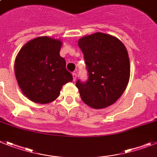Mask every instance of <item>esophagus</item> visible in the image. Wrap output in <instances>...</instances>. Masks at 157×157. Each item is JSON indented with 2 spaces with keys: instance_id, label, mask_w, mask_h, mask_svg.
<instances>
[{
  "instance_id": "1",
  "label": "esophagus",
  "mask_w": 157,
  "mask_h": 157,
  "mask_svg": "<svg viewBox=\"0 0 157 157\" xmlns=\"http://www.w3.org/2000/svg\"><path fill=\"white\" fill-rule=\"evenodd\" d=\"M72 78H73V81H76V72H72Z\"/></svg>"
}]
</instances>
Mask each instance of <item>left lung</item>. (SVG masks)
<instances>
[{"label": "left lung", "instance_id": "8db88e82", "mask_svg": "<svg viewBox=\"0 0 157 157\" xmlns=\"http://www.w3.org/2000/svg\"><path fill=\"white\" fill-rule=\"evenodd\" d=\"M78 45L89 73L87 81L76 83L81 100L96 109L110 106L123 94L129 81L125 46L118 38L103 33L83 36Z\"/></svg>", "mask_w": 157, "mask_h": 157}]
</instances>
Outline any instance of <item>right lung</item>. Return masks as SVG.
Segmentation results:
<instances>
[{
  "label": "right lung",
  "instance_id": "1",
  "mask_svg": "<svg viewBox=\"0 0 157 157\" xmlns=\"http://www.w3.org/2000/svg\"><path fill=\"white\" fill-rule=\"evenodd\" d=\"M62 42L48 36L29 40L16 57L14 71L22 93L35 103L55 101L60 89L72 81L66 62L60 56Z\"/></svg>",
  "mask_w": 157,
  "mask_h": 157
}]
</instances>
